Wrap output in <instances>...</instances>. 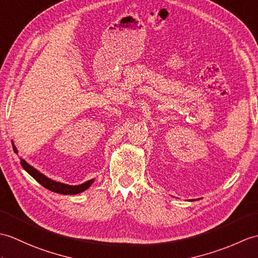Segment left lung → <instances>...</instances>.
Wrapping results in <instances>:
<instances>
[{
    "instance_id": "1",
    "label": "left lung",
    "mask_w": 258,
    "mask_h": 258,
    "mask_svg": "<svg viewBox=\"0 0 258 258\" xmlns=\"http://www.w3.org/2000/svg\"><path fill=\"white\" fill-rule=\"evenodd\" d=\"M190 201H194V200H190Z\"/></svg>"
}]
</instances>
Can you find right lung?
Segmentation results:
<instances>
[{"label":"right lung","instance_id":"add662e5","mask_svg":"<svg viewBox=\"0 0 258 258\" xmlns=\"http://www.w3.org/2000/svg\"><path fill=\"white\" fill-rule=\"evenodd\" d=\"M13 149L14 153H19L17 149L15 147V145L13 144ZM21 165L24 169H25L29 175H31L36 181L39 182L43 187H45L46 189L52 191V192L56 194H60V195H77L83 192V191L87 190L90 185H91L94 181V179H91V180H88L86 182H83L81 184H77V185H70L67 183H62V182H58L52 180V179L48 178L47 176H45L44 173L39 172L37 169L34 168L33 166L29 165L28 163H26L25 160L21 158Z\"/></svg>","mask_w":258,"mask_h":258}]
</instances>
